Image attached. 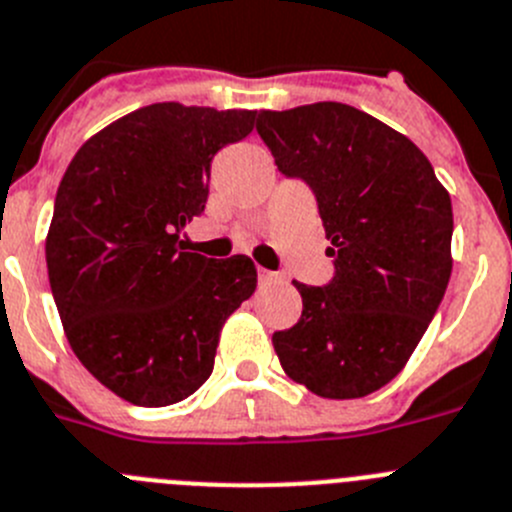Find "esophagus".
Returning <instances> with one entry per match:
<instances>
[{
    "label": "esophagus",
    "instance_id": "esophagus-1",
    "mask_svg": "<svg viewBox=\"0 0 512 512\" xmlns=\"http://www.w3.org/2000/svg\"><path fill=\"white\" fill-rule=\"evenodd\" d=\"M257 280H260V285H273V283H278L280 275L273 273V270H265V267H260V270H257Z\"/></svg>",
    "mask_w": 512,
    "mask_h": 512
}]
</instances>
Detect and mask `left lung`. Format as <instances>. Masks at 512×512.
Segmentation results:
<instances>
[{"label": "left lung", "instance_id": "obj_1", "mask_svg": "<svg viewBox=\"0 0 512 512\" xmlns=\"http://www.w3.org/2000/svg\"><path fill=\"white\" fill-rule=\"evenodd\" d=\"M257 132L313 191L334 257L321 288L293 280L303 313L273 334L280 365L321 398H365L403 370L444 298L449 193L408 137L349 104L260 112Z\"/></svg>", "mask_w": 512, "mask_h": 512}]
</instances>
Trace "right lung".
Wrapping results in <instances>:
<instances>
[{"instance_id":"right-lung-1","label":"right lung","mask_w":512,"mask_h":512,"mask_svg":"<svg viewBox=\"0 0 512 512\" xmlns=\"http://www.w3.org/2000/svg\"><path fill=\"white\" fill-rule=\"evenodd\" d=\"M247 109L150 104L81 145L45 239L68 344L96 380L145 408L209 380L224 321L255 293V262L186 252L211 160L255 127Z\"/></svg>"}]
</instances>
